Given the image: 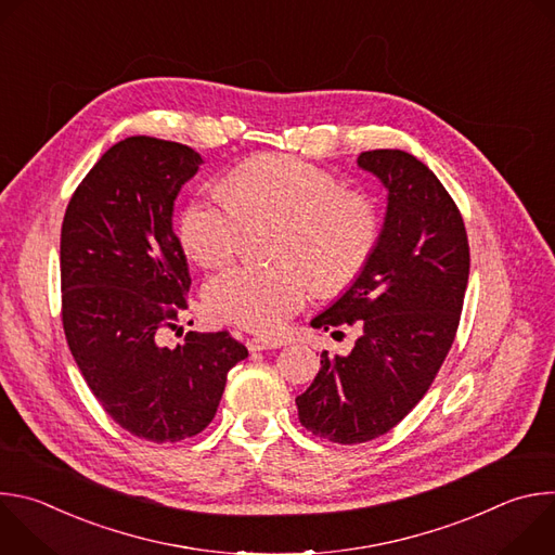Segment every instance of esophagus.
Returning <instances> with one entry per match:
<instances>
[{"label": "esophagus", "mask_w": 555, "mask_h": 555, "mask_svg": "<svg viewBox=\"0 0 555 555\" xmlns=\"http://www.w3.org/2000/svg\"><path fill=\"white\" fill-rule=\"evenodd\" d=\"M281 343L272 340V338H250L248 340V349L250 351H266V349H279Z\"/></svg>", "instance_id": "1"}]
</instances>
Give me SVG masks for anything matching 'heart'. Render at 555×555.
Listing matches in <instances>:
<instances>
[{"label": "heart", "instance_id": "heart-1", "mask_svg": "<svg viewBox=\"0 0 555 555\" xmlns=\"http://www.w3.org/2000/svg\"><path fill=\"white\" fill-rule=\"evenodd\" d=\"M223 193H199L180 219V242L202 268L240 253L248 225L283 223L272 268L230 266L206 285L221 323L272 334L302 309L313 287L340 294L358 281L379 242L373 199L338 176L292 155H257L234 167Z\"/></svg>", "mask_w": 555, "mask_h": 555}]
</instances>
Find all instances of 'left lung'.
I'll return each mask as SVG.
<instances>
[{
  "label": "left lung",
  "instance_id": "obj_1",
  "mask_svg": "<svg viewBox=\"0 0 555 555\" xmlns=\"http://www.w3.org/2000/svg\"><path fill=\"white\" fill-rule=\"evenodd\" d=\"M358 165L388 189L379 242L358 281L311 327L356 325L349 356L321 353L298 395V420L315 437L364 443L398 426L435 382L461 321L469 274L463 217L415 155L375 149Z\"/></svg>",
  "mask_w": 555,
  "mask_h": 555
}]
</instances>
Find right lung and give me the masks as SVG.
Returning a JSON list of instances; mask_svg holds the SVG:
<instances>
[{"instance_id": "obj_1", "label": "right lung", "mask_w": 555, "mask_h": 555, "mask_svg": "<svg viewBox=\"0 0 555 555\" xmlns=\"http://www.w3.org/2000/svg\"><path fill=\"white\" fill-rule=\"evenodd\" d=\"M202 157L186 144L131 135L76 186L61 225V321L94 398L127 433L176 443L215 417L228 371L248 349L228 332H189V263L173 202Z\"/></svg>"}]
</instances>
